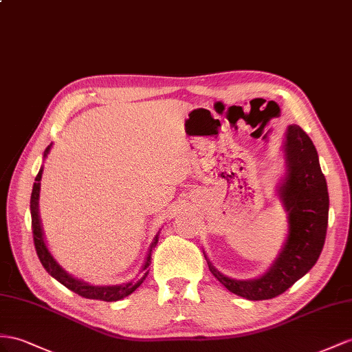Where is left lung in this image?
<instances>
[{"label": "left lung", "mask_w": 352, "mask_h": 352, "mask_svg": "<svg viewBox=\"0 0 352 352\" xmlns=\"http://www.w3.org/2000/svg\"><path fill=\"white\" fill-rule=\"evenodd\" d=\"M283 150L285 174L276 195L287 212L288 232L272 265L257 278L236 279L221 274L204 251L211 274L229 292L248 300L272 299L288 290L317 263L326 241L329 192L317 148L300 126L288 124Z\"/></svg>", "instance_id": "8db88e82"}]
</instances>
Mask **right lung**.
Here are the masks:
<instances>
[{
    "label": "right lung",
    "instance_id": "1",
    "mask_svg": "<svg viewBox=\"0 0 352 352\" xmlns=\"http://www.w3.org/2000/svg\"><path fill=\"white\" fill-rule=\"evenodd\" d=\"M50 148H52V144L46 150H44V155H43L44 159L47 157ZM41 175H43V166L40 168L37 177H35V183H34L32 193H31V220H32L34 245H35V250H37V256L40 258L41 265L44 266V269L47 270L49 275L55 278L56 281H59L62 285L69 288L71 292H74L82 297H86V299H94V300H104V302L122 300L126 296H129L131 293L137 290V288L144 283L146 276L148 275V266L151 265V253L159 241V232L156 233V236L153 238V242H151L147 257H146V262H144L142 269L140 270L142 276L135 278L129 283L117 284V285H94V284H89V283L83 281V279H78L74 275L68 274L67 270L58 263V260L50 253V250L46 244V239H44L43 226H41V220H40V211H38Z\"/></svg>",
    "mask_w": 352,
    "mask_h": 352
}]
</instances>
